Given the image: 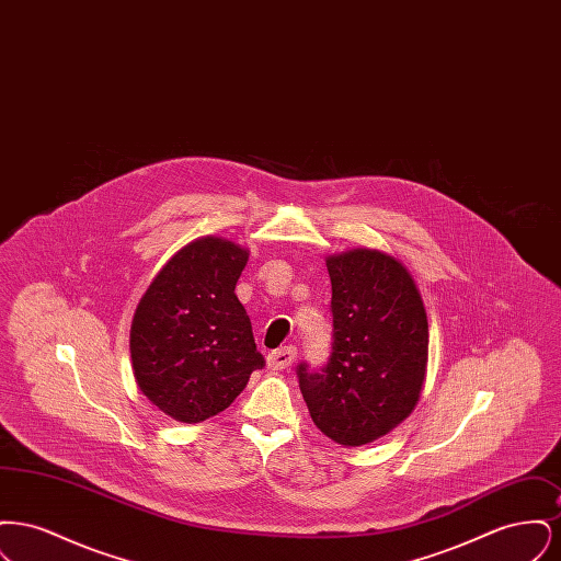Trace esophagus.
Returning a JSON list of instances; mask_svg holds the SVG:
<instances>
[{
    "instance_id": "obj_1",
    "label": "esophagus",
    "mask_w": 561,
    "mask_h": 561,
    "mask_svg": "<svg viewBox=\"0 0 561 561\" xmlns=\"http://www.w3.org/2000/svg\"><path fill=\"white\" fill-rule=\"evenodd\" d=\"M296 362V347H282L268 353L267 366L271 370H288Z\"/></svg>"
}]
</instances>
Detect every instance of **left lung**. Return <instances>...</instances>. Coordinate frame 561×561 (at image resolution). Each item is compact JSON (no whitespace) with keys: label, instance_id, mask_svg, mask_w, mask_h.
<instances>
[{"label":"left lung","instance_id":"left-lung-1","mask_svg":"<svg viewBox=\"0 0 561 561\" xmlns=\"http://www.w3.org/2000/svg\"><path fill=\"white\" fill-rule=\"evenodd\" d=\"M332 282L334 343L328 366L298 385L325 437L345 448L373 444L421 400L428 362L423 296L398 256L351 248L325 256Z\"/></svg>","mask_w":561,"mask_h":561}]
</instances>
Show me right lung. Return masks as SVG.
<instances>
[{
	"mask_svg": "<svg viewBox=\"0 0 561 561\" xmlns=\"http://www.w3.org/2000/svg\"><path fill=\"white\" fill-rule=\"evenodd\" d=\"M250 250L206 236L188 241L140 296L130 328L140 393L176 423L213 419L265 366L236 284Z\"/></svg>",
	"mask_w": 561,
	"mask_h": 561,
	"instance_id": "add662e5",
	"label": "right lung"
}]
</instances>
